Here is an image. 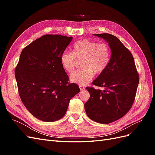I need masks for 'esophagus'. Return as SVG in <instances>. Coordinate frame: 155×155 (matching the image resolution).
<instances>
[{
	"label": "esophagus",
	"instance_id": "34e87169",
	"mask_svg": "<svg viewBox=\"0 0 155 155\" xmlns=\"http://www.w3.org/2000/svg\"><path fill=\"white\" fill-rule=\"evenodd\" d=\"M79 88H80L81 91L84 90V89H85V87H84V86H83V85H79Z\"/></svg>",
	"mask_w": 155,
	"mask_h": 155
}]
</instances>
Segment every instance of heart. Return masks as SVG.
Returning <instances> with one entry per match:
<instances>
[{
  "label": "heart",
  "instance_id": "obj_1",
  "mask_svg": "<svg viewBox=\"0 0 155 155\" xmlns=\"http://www.w3.org/2000/svg\"><path fill=\"white\" fill-rule=\"evenodd\" d=\"M111 50L106 43H99L88 39L77 41L72 51H64L61 55L63 68L68 72L74 70L77 60L81 61V69L74 71L70 76V81L79 85L90 82L96 74L104 73L110 63Z\"/></svg>",
  "mask_w": 155,
  "mask_h": 155
}]
</instances>
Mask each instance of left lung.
<instances>
[{"label":"left lung","mask_w":155,"mask_h":155,"mask_svg":"<svg viewBox=\"0 0 155 155\" xmlns=\"http://www.w3.org/2000/svg\"><path fill=\"white\" fill-rule=\"evenodd\" d=\"M109 43L110 63L105 71L93 81L104 89L87 87L90 98L85 104L88 117L100 124H110L125 116L132 107L139 83V76L130 51L113 35L93 34Z\"/></svg>","instance_id":"obj_1"}]
</instances>
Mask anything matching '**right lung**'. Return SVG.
I'll return each instance as SVG.
<instances>
[{
  "label": "right lung",
  "instance_id": "1",
  "mask_svg": "<svg viewBox=\"0 0 155 155\" xmlns=\"http://www.w3.org/2000/svg\"><path fill=\"white\" fill-rule=\"evenodd\" d=\"M72 37L45 35L21 51L15 70L18 94L30 113L51 122L64 116L70 100L79 92L78 85L69 83L61 63V55Z\"/></svg>",
  "mask_w": 155,
  "mask_h": 155
}]
</instances>
